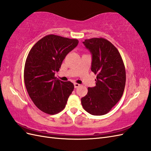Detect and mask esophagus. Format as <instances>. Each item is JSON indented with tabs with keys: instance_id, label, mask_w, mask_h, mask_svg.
Here are the masks:
<instances>
[{
	"instance_id": "1",
	"label": "esophagus",
	"mask_w": 151,
	"mask_h": 151,
	"mask_svg": "<svg viewBox=\"0 0 151 151\" xmlns=\"http://www.w3.org/2000/svg\"><path fill=\"white\" fill-rule=\"evenodd\" d=\"M80 85L78 84V83H74V86H75V88L79 87Z\"/></svg>"
}]
</instances>
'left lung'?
Returning <instances> with one entry per match:
<instances>
[{
    "mask_svg": "<svg viewBox=\"0 0 151 151\" xmlns=\"http://www.w3.org/2000/svg\"><path fill=\"white\" fill-rule=\"evenodd\" d=\"M92 55L91 70L97 74L96 85L88 88L81 99V105L88 113L101 116L111 111L122 98L126 83V71L118 49L102 38L83 42Z\"/></svg>",
    "mask_w": 151,
    "mask_h": 151,
    "instance_id": "1",
    "label": "left lung"
}]
</instances>
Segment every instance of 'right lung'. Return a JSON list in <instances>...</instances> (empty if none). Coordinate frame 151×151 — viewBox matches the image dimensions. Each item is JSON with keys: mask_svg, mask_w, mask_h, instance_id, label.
Here are the masks:
<instances>
[{"mask_svg": "<svg viewBox=\"0 0 151 151\" xmlns=\"http://www.w3.org/2000/svg\"><path fill=\"white\" fill-rule=\"evenodd\" d=\"M78 40L49 35L38 40L30 50L24 70V84L29 96L38 109L54 114L66 106L74 85L55 77L66 55Z\"/></svg>", "mask_w": 151, "mask_h": 151, "instance_id": "obj_1", "label": "right lung"}]
</instances>
